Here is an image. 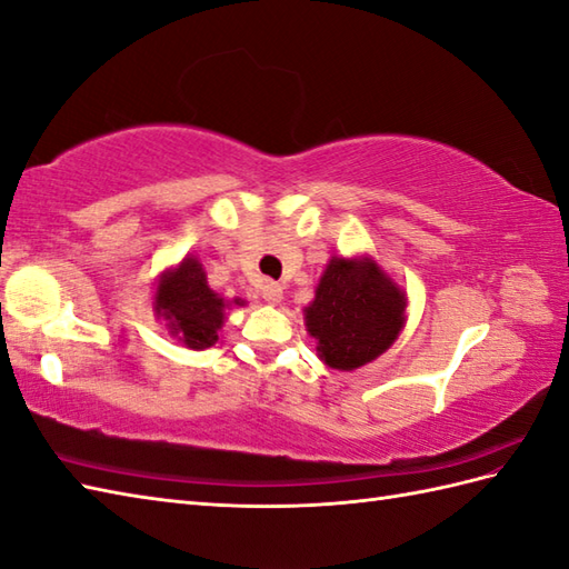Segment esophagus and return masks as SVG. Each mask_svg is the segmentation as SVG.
<instances>
[{
  "instance_id": "obj_1",
  "label": "esophagus",
  "mask_w": 569,
  "mask_h": 569,
  "mask_svg": "<svg viewBox=\"0 0 569 569\" xmlns=\"http://www.w3.org/2000/svg\"><path fill=\"white\" fill-rule=\"evenodd\" d=\"M261 296H263V300H269V303H278V300H281V296H283V286L276 283V281H266L261 286Z\"/></svg>"
}]
</instances>
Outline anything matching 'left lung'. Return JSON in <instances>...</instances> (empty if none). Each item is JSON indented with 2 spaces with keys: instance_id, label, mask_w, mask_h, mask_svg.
Here are the masks:
<instances>
[{
  "instance_id": "obj_1",
  "label": "left lung",
  "mask_w": 569,
  "mask_h": 569,
  "mask_svg": "<svg viewBox=\"0 0 569 569\" xmlns=\"http://www.w3.org/2000/svg\"><path fill=\"white\" fill-rule=\"evenodd\" d=\"M403 312V291L371 259L332 257L306 308V325L325 365L352 371L393 345Z\"/></svg>"
}]
</instances>
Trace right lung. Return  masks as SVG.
I'll list each match as a JSON object with an SVG mask.
<instances>
[{"instance_id": "obj_1", "label": "right lung", "mask_w": 569, "mask_h": 569, "mask_svg": "<svg viewBox=\"0 0 569 569\" xmlns=\"http://www.w3.org/2000/svg\"><path fill=\"white\" fill-rule=\"evenodd\" d=\"M156 312L168 320L180 342L190 349H204L217 342V330L224 322V298L208 286L202 263L188 257L161 278L156 288Z\"/></svg>"}]
</instances>
